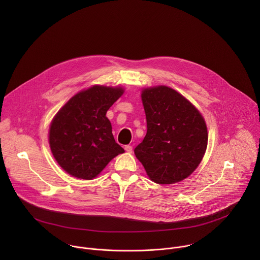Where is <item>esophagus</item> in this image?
I'll return each mask as SVG.
<instances>
[{
  "instance_id": "1",
  "label": "esophagus",
  "mask_w": 260,
  "mask_h": 260,
  "mask_svg": "<svg viewBox=\"0 0 260 260\" xmlns=\"http://www.w3.org/2000/svg\"><path fill=\"white\" fill-rule=\"evenodd\" d=\"M124 149H125V151L128 152V153H132V152H133V147H132L131 145H126V146L124 147Z\"/></svg>"
}]
</instances>
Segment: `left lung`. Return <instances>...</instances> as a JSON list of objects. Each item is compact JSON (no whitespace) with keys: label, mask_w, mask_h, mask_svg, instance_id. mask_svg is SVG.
Segmentation results:
<instances>
[{"label":"left lung","mask_w":260,"mask_h":260,"mask_svg":"<svg viewBox=\"0 0 260 260\" xmlns=\"http://www.w3.org/2000/svg\"><path fill=\"white\" fill-rule=\"evenodd\" d=\"M141 96L147 134L135 148L136 157L153 182H180L193 173L205 155V119L187 99L171 87L145 88Z\"/></svg>","instance_id":"8db88e82"}]
</instances>
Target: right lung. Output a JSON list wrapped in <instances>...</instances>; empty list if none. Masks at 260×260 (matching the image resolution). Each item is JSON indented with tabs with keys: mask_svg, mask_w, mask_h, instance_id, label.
I'll return each instance as SVG.
<instances>
[{
	"mask_svg": "<svg viewBox=\"0 0 260 260\" xmlns=\"http://www.w3.org/2000/svg\"><path fill=\"white\" fill-rule=\"evenodd\" d=\"M121 87L94 85L69 100L49 128V145L57 164L71 176L91 180L123 153L112 134L107 111L122 94Z\"/></svg>",
	"mask_w": 260,
	"mask_h": 260,
	"instance_id": "1",
	"label": "right lung"
}]
</instances>
